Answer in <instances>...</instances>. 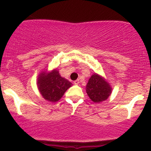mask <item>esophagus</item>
<instances>
[{
	"label": "esophagus",
	"instance_id": "obj_1",
	"mask_svg": "<svg viewBox=\"0 0 151 151\" xmlns=\"http://www.w3.org/2000/svg\"><path fill=\"white\" fill-rule=\"evenodd\" d=\"M79 83H80V81H79L78 79H77V80H76L75 81H74V84H76V85H78Z\"/></svg>",
	"mask_w": 151,
	"mask_h": 151
}]
</instances>
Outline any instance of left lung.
Masks as SVG:
<instances>
[{
  "instance_id": "1",
  "label": "left lung",
  "mask_w": 151,
  "mask_h": 151,
  "mask_svg": "<svg viewBox=\"0 0 151 151\" xmlns=\"http://www.w3.org/2000/svg\"><path fill=\"white\" fill-rule=\"evenodd\" d=\"M86 91L91 101L98 103L108 98L111 94L112 88L103 77L94 73L88 79Z\"/></svg>"
}]
</instances>
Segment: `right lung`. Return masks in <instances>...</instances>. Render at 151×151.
<instances>
[{
	"label": "right lung",
	"instance_id": "right-lung-1",
	"mask_svg": "<svg viewBox=\"0 0 151 151\" xmlns=\"http://www.w3.org/2000/svg\"><path fill=\"white\" fill-rule=\"evenodd\" d=\"M37 84L42 97L52 102L60 100L72 86V83L62 77L57 69L49 73L41 72L38 75Z\"/></svg>",
	"mask_w": 151,
	"mask_h": 151
}]
</instances>
